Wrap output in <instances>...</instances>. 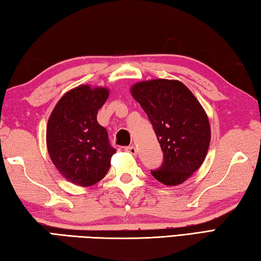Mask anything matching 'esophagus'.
<instances>
[{
	"instance_id": "1",
	"label": "esophagus",
	"mask_w": 261,
	"mask_h": 261,
	"mask_svg": "<svg viewBox=\"0 0 261 261\" xmlns=\"http://www.w3.org/2000/svg\"><path fill=\"white\" fill-rule=\"evenodd\" d=\"M124 151L125 152H127V153H130V154H132V155H136L137 154V148L135 147V146H126V147H124Z\"/></svg>"
}]
</instances>
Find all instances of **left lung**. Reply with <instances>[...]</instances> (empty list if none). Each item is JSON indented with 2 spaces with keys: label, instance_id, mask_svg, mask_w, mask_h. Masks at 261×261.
Listing matches in <instances>:
<instances>
[{
  "label": "left lung",
  "instance_id": "obj_1",
  "mask_svg": "<svg viewBox=\"0 0 261 261\" xmlns=\"http://www.w3.org/2000/svg\"><path fill=\"white\" fill-rule=\"evenodd\" d=\"M131 94L147 114L163 152L161 167L151 174L162 184H182L199 169L208 151L211 127L204 108L178 81L137 83Z\"/></svg>",
  "mask_w": 261,
  "mask_h": 261
}]
</instances>
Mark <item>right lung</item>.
Here are the masks:
<instances>
[{"label":"right lung","instance_id":"1","mask_svg":"<svg viewBox=\"0 0 261 261\" xmlns=\"http://www.w3.org/2000/svg\"><path fill=\"white\" fill-rule=\"evenodd\" d=\"M105 87L82 85L60 99L47 124V148L57 170L70 182L90 187L102 179L116 149L96 115L108 99Z\"/></svg>","mask_w":261,"mask_h":261}]
</instances>
